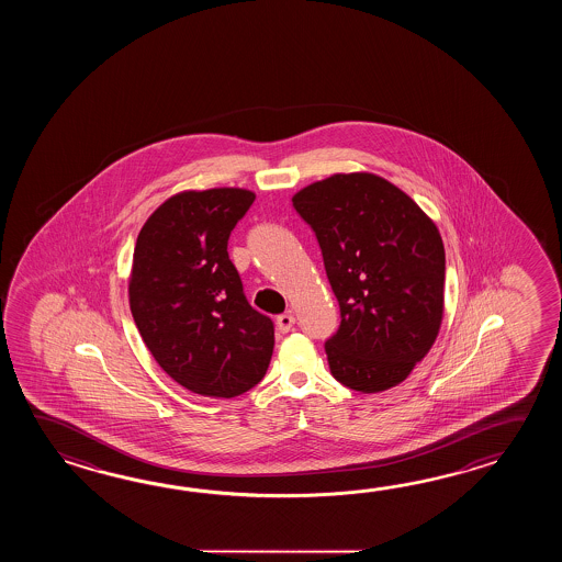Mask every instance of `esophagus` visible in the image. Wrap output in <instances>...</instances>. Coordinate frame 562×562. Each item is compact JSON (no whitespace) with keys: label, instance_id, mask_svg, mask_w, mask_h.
Wrapping results in <instances>:
<instances>
[{"label":"esophagus","instance_id":"esophagus-1","mask_svg":"<svg viewBox=\"0 0 562 562\" xmlns=\"http://www.w3.org/2000/svg\"><path fill=\"white\" fill-rule=\"evenodd\" d=\"M293 325H295V317H293V313H291V311L281 313V315L277 317V329H279L281 334H289V331L293 329Z\"/></svg>","mask_w":562,"mask_h":562}]
</instances>
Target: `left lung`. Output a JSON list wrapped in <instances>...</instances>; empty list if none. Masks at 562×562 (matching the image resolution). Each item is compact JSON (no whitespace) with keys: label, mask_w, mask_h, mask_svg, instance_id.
I'll list each match as a JSON object with an SVG mask.
<instances>
[{"label":"left lung","mask_w":562,"mask_h":562,"mask_svg":"<svg viewBox=\"0 0 562 562\" xmlns=\"http://www.w3.org/2000/svg\"><path fill=\"white\" fill-rule=\"evenodd\" d=\"M293 206L317 237L339 303V329L325 341L335 380L363 394L404 382L442 323L438 228L406 192L370 172L313 182Z\"/></svg>","instance_id":"8db88e82"}]
</instances>
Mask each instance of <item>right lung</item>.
<instances>
[{
  "label": "right lung",
  "instance_id": "add662e5",
  "mask_svg": "<svg viewBox=\"0 0 562 562\" xmlns=\"http://www.w3.org/2000/svg\"><path fill=\"white\" fill-rule=\"evenodd\" d=\"M252 201L245 189L180 192L136 239L132 317L158 366L192 394H245L273 356V322L249 305L227 251Z\"/></svg>",
  "mask_w": 562,
  "mask_h": 562
}]
</instances>
